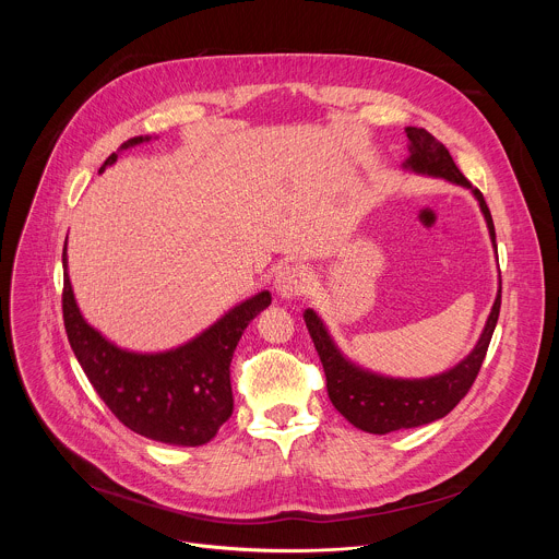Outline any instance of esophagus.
Instances as JSON below:
<instances>
[{
	"mask_svg": "<svg viewBox=\"0 0 559 559\" xmlns=\"http://www.w3.org/2000/svg\"><path fill=\"white\" fill-rule=\"evenodd\" d=\"M311 287V276L300 265H285L274 276V289L278 298L289 300L294 296H302Z\"/></svg>",
	"mask_w": 559,
	"mask_h": 559,
	"instance_id": "1",
	"label": "esophagus"
}]
</instances>
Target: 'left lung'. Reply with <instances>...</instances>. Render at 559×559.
<instances>
[{
    "label": "left lung",
    "mask_w": 559,
    "mask_h": 559,
    "mask_svg": "<svg viewBox=\"0 0 559 559\" xmlns=\"http://www.w3.org/2000/svg\"><path fill=\"white\" fill-rule=\"evenodd\" d=\"M405 132L409 139V156L405 158L403 168L416 175L444 179L471 190L485 214L491 243L496 248V227L483 192L464 179V175L453 164L449 150L433 134H429L425 128L414 126H407ZM500 302L502 285L498 287V296L487 318V325L475 347L457 365L429 378H391L369 371L349 360L338 349L323 323V318L313 309H305L302 318L316 345V352L321 356L332 405L360 431L384 436L397 429H414L440 420L462 401L487 356L493 330L498 325Z\"/></svg>",
    "instance_id": "1"
}]
</instances>
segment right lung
Masks as SVG:
<instances>
[{"mask_svg":"<svg viewBox=\"0 0 559 559\" xmlns=\"http://www.w3.org/2000/svg\"><path fill=\"white\" fill-rule=\"evenodd\" d=\"M152 141L132 136L121 150ZM110 154L99 175L117 162ZM68 241V238H66ZM272 302L267 289L234 305L192 341L154 354L117 347L79 311L63 248V325L70 347L108 409L134 433L173 444L201 447L231 416L229 362L246 328Z\"/></svg>","mask_w":559,"mask_h":559,"instance_id":"add662e5","label":"right lung"}]
</instances>
